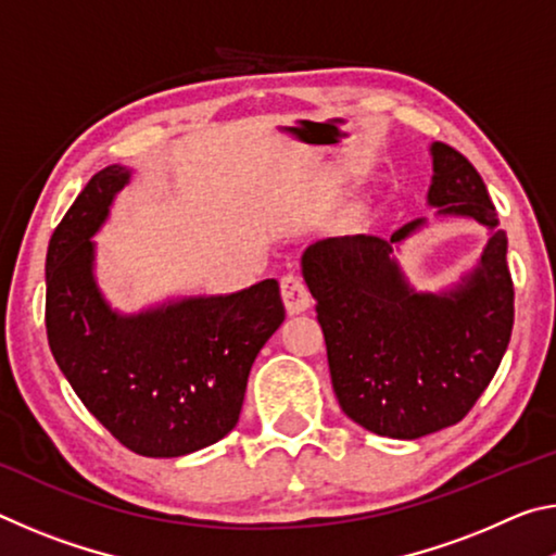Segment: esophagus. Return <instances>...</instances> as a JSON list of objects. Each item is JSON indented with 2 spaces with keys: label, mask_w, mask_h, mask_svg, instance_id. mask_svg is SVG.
Returning <instances> with one entry per match:
<instances>
[{
  "label": "esophagus",
  "mask_w": 556,
  "mask_h": 556,
  "mask_svg": "<svg viewBox=\"0 0 556 556\" xmlns=\"http://www.w3.org/2000/svg\"><path fill=\"white\" fill-rule=\"evenodd\" d=\"M281 299H285V306L289 314H301L306 312L308 304H312V294H308L306 281L296 271H289V275L281 277Z\"/></svg>",
  "instance_id": "esophagus-1"
}]
</instances>
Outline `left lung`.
<instances>
[{"label": "left lung", "instance_id": "1", "mask_svg": "<svg viewBox=\"0 0 556 556\" xmlns=\"http://www.w3.org/2000/svg\"><path fill=\"white\" fill-rule=\"evenodd\" d=\"M431 156L429 203L493 230L481 267L458 289L414 294L390 260L394 242L421 220L390 240L328 238L304 255L338 404L355 425L390 439H419L458 425L491 384L515 321L507 238L497 230L481 174L444 142H434Z\"/></svg>", "mask_w": 556, "mask_h": 556}]
</instances>
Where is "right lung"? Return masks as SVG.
<instances>
[{
  "label": "right lung",
  "instance_id": "add662e5",
  "mask_svg": "<svg viewBox=\"0 0 556 556\" xmlns=\"http://www.w3.org/2000/svg\"><path fill=\"white\" fill-rule=\"evenodd\" d=\"M129 172L105 166L53 230L46 255V333L88 412L139 456L174 458L238 425L248 375L285 321L275 279L230 296L112 314L92 281L90 235Z\"/></svg>",
  "mask_w": 556,
  "mask_h": 556
}]
</instances>
